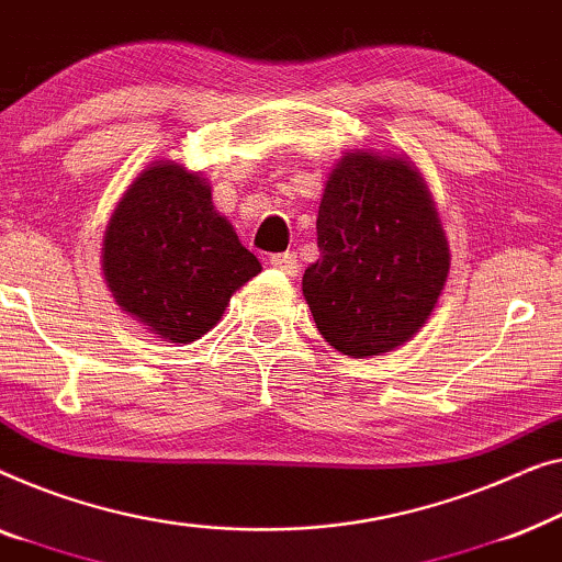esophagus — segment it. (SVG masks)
I'll use <instances>...</instances> for the list:
<instances>
[{
  "label": "esophagus",
  "instance_id": "1",
  "mask_svg": "<svg viewBox=\"0 0 562 562\" xmlns=\"http://www.w3.org/2000/svg\"><path fill=\"white\" fill-rule=\"evenodd\" d=\"M270 265L274 270H280L288 274V278H295L297 270H300V262H297V255L295 251H282V255H272L270 257Z\"/></svg>",
  "mask_w": 562,
  "mask_h": 562
}]
</instances>
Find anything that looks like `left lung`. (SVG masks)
I'll return each instance as SVG.
<instances>
[{"mask_svg": "<svg viewBox=\"0 0 562 562\" xmlns=\"http://www.w3.org/2000/svg\"><path fill=\"white\" fill-rule=\"evenodd\" d=\"M321 257L303 292L321 336L361 359L409 341L438 303L448 244L407 162L346 153L318 209Z\"/></svg>", "mask_w": 562, "mask_h": 562, "instance_id": "1", "label": "left lung"}]
</instances>
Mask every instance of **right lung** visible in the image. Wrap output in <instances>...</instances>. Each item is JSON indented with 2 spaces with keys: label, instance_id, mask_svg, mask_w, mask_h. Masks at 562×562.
I'll list each match as a JSON object with an SVG mask.
<instances>
[{
  "label": "right lung",
  "instance_id": "right-lung-1",
  "mask_svg": "<svg viewBox=\"0 0 562 562\" xmlns=\"http://www.w3.org/2000/svg\"><path fill=\"white\" fill-rule=\"evenodd\" d=\"M262 272L211 191L176 162L147 168L116 205L104 239V274L116 303L172 344L216 326L228 297Z\"/></svg>",
  "mask_w": 562,
  "mask_h": 562
}]
</instances>
